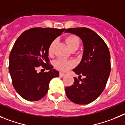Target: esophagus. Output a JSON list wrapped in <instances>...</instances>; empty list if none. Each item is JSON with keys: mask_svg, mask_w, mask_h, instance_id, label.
<instances>
[{"mask_svg": "<svg viewBox=\"0 0 125 125\" xmlns=\"http://www.w3.org/2000/svg\"><path fill=\"white\" fill-rule=\"evenodd\" d=\"M65 75H66V74H65L64 73L60 72V76H65Z\"/></svg>", "mask_w": 125, "mask_h": 125, "instance_id": "esophagus-1", "label": "esophagus"}]
</instances>
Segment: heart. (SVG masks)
Returning <instances> with one entry per match:
<instances>
[{
	"label": "heart",
	"instance_id": "obj_1",
	"mask_svg": "<svg viewBox=\"0 0 125 125\" xmlns=\"http://www.w3.org/2000/svg\"><path fill=\"white\" fill-rule=\"evenodd\" d=\"M65 41L67 42L68 47L70 50L72 49H78V47L80 45V40L76 36L72 35H69L66 37ZM55 41H53L50 45L49 47V55H51L52 53L53 47L54 45ZM75 65V63L72 60H67L63 59V58H58L57 60L54 62V67L57 70L60 71H67L68 70L72 68Z\"/></svg>",
	"mask_w": 125,
	"mask_h": 125
}]
</instances>
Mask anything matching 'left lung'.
Returning a JSON list of instances; mask_svg holds the SVG:
<instances>
[{"instance_id":"8db88e82","label":"left lung","mask_w":125,"mask_h":125,"mask_svg":"<svg viewBox=\"0 0 125 125\" xmlns=\"http://www.w3.org/2000/svg\"><path fill=\"white\" fill-rule=\"evenodd\" d=\"M65 32L79 37L83 44L80 63L73 70L78 78H74L72 86L65 88L70 100L79 104H86L95 100L104 90L111 71L110 54L104 40L88 28H70Z\"/></svg>"}]
</instances>
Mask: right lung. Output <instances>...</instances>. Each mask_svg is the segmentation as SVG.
<instances>
[{"instance_id":"obj_1","label":"right lung","mask_w":125,"mask_h":125,"mask_svg":"<svg viewBox=\"0 0 125 125\" xmlns=\"http://www.w3.org/2000/svg\"><path fill=\"white\" fill-rule=\"evenodd\" d=\"M65 29L32 28L17 39L9 56V72L19 95L28 101H38L45 96L49 83L59 72L49 63V47ZM42 65L49 70L36 72Z\"/></svg>"}]
</instances>
